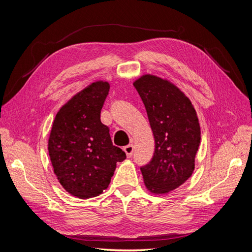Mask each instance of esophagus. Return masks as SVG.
Listing matches in <instances>:
<instances>
[{"instance_id":"esophagus-1","label":"esophagus","mask_w":252,"mask_h":252,"mask_svg":"<svg viewBox=\"0 0 252 252\" xmlns=\"http://www.w3.org/2000/svg\"><path fill=\"white\" fill-rule=\"evenodd\" d=\"M124 151H125L127 158H131V156L133 154V146L132 145H127V146L124 147Z\"/></svg>"}]
</instances>
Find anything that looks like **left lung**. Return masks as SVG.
I'll return each instance as SVG.
<instances>
[{
	"mask_svg": "<svg viewBox=\"0 0 252 252\" xmlns=\"http://www.w3.org/2000/svg\"><path fill=\"white\" fill-rule=\"evenodd\" d=\"M146 108L156 148L141 171L151 193L164 194L191 177L201 142V128L193 105L170 81L154 74L135 80Z\"/></svg>",
	"mask_w": 252,
	"mask_h": 252,
	"instance_id": "left-lung-1",
	"label": "left lung"
}]
</instances>
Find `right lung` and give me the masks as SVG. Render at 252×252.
I'll use <instances>...</instances> for the list:
<instances>
[{
  "mask_svg": "<svg viewBox=\"0 0 252 252\" xmlns=\"http://www.w3.org/2000/svg\"><path fill=\"white\" fill-rule=\"evenodd\" d=\"M109 83L96 81L73 95L58 111L48 139V152L60 184L79 199H90L108 187L125 152L113 146L101 110Z\"/></svg>",
  "mask_w": 252,
  "mask_h": 252,
  "instance_id": "1",
  "label": "right lung"
}]
</instances>
